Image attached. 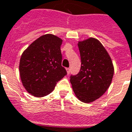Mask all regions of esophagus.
I'll return each mask as SVG.
<instances>
[{
    "label": "esophagus",
    "instance_id": "obj_1",
    "mask_svg": "<svg viewBox=\"0 0 132 132\" xmlns=\"http://www.w3.org/2000/svg\"><path fill=\"white\" fill-rule=\"evenodd\" d=\"M66 70H67V73H68V75H69L70 73V68H66Z\"/></svg>",
    "mask_w": 132,
    "mask_h": 132
}]
</instances>
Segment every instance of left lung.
<instances>
[{"label":"left lung","mask_w":132,"mask_h":132,"mask_svg":"<svg viewBox=\"0 0 132 132\" xmlns=\"http://www.w3.org/2000/svg\"><path fill=\"white\" fill-rule=\"evenodd\" d=\"M81 68L70 76V82L76 97L84 103L100 97L110 86L114 73L113 62L103 45L90 37L78 42Z\"/></svg>","instance_id":"obj_1"}]
</instances>
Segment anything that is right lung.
<instances>
[{
  "mask_svg": "<svg viewBox=\"0 0 132 132\" xmlns=\"http://www.w3.org/2000/svg\"><path fill=\"white\" fill-rule=\"evenodd\" d=\"M62 39L51 34L42 35L22 54L19 72L28 93L41 97L50 93L57 82L67 74L62 66Z\"/></svg>",
  "mask_w": 132,
  "mask_h": 132,
  "instance_id": "add662e5",
  "label": "right lung"
}]
</instances>
